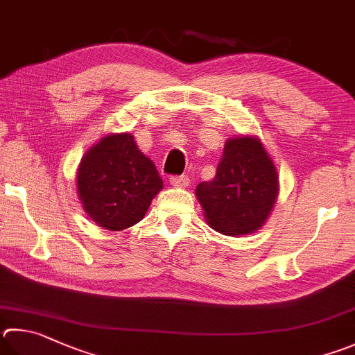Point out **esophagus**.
Returning <instances> with one entry per match:
<instances>
[{
  "instance_id": "obj_1",
  "label": "esophagus",
  "mask_w": 355,
  "mask_h": 355,
  "mask_svg": "<svg viewBox=\"0 0 355 355\" xmlns=\"http://www.w3.org/2000/svg\"><path fill=\"white\" fill-rule=\"evenodd\" d=\"M169 183L173 188H186L189 184V177L188 175H173L171 177Z\"/></svg>"
}]
</instances>
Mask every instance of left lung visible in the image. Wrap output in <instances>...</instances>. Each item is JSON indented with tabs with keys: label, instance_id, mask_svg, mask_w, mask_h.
Wrapping results in <instances>:
<instances>
[{
	"label": "left lung",
	"instance_id": "obj_1",
	"mask_svg": "<svg viewBox=\"0 0 355 355\" xmlns=\"http://www.w3.org/2000/svg\"><path fill=\"white\" fill-rule=\"evenodd\" d=\"M278 188V172L261 139L237 137L225 143L216 177L200 183L196 196L212 230L245 236L266 223Z\"/></svg>",
	"mask_w": 355,
	"mask_h": 355
}]
</instances>
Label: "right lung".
Returning a JSON list of instances; mask_svg holds the SVG:
<instances>
[{"label":"right lung","mask_w":355,"mask_h":355,"mask_svg":"<svg viewBox=\"0 0 355 355\" xmlns=\"http://www.w3.org/2000/svg\"><path fill=\"white\" fill-rule=\"evenodd\" d=\"M163 189L155 164L130 133L107 135L83 155L77 194L93 222L110 231L133 227Z\"/></svg>","instance_id":"add662e5"}]
</instances>
